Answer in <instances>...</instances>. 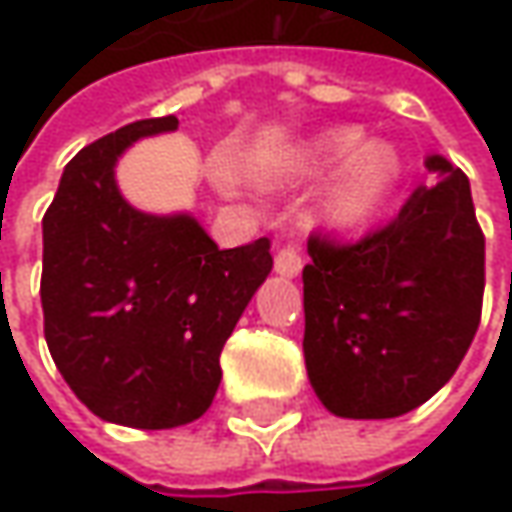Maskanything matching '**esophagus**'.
<instances>
[{"label":"esophagus","mask_w":512,"mask_h":512,"mask_svg":"<svg viewBox=\"0 0 512 512\" xmlns=\"http://www.w3.org/2000/svg\"><path fill=\"white\" fill-rule=\"evenodd\" d=\"M273 270H276L279 276H285V279H296V276L302 273V256H299V250H296V247H282V250L276 253Z\"/></svg>","instance_id":"obj_1"}]
</instances>
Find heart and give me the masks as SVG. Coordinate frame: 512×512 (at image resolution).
<instances>
[{
    "instance_id": "1",
    "label": "heart",
    "mask_w": 512,
    "mask_h": 512,
    "mask_svg": "<svg viewBox=\"0 0 512 512\" xmlns=\"http://www.w3.org/2000/svg\"><path fill=\"white\" fill-rule=\"evenodd\" d=\"M330 170V179L322 196V219L339 230L373 222L393 193L402 185V153L387 139H364L362 128L342 125L330 128L305 145H299L287 162L285 176L293 179H319Z\"/></svg>"
}]
</instances>
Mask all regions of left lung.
<instances>
[{"mask_svg":"<svg viewBox=\"0 0 512 512\" xmlns=\"http://www.w3.org/2000/svg\"><path fill=\"white\" fill-rule=\"evenodd\" d=\"M439 182L359 245L307 242L305 364L339 419H393L439 393L482 319L484 236L470 182L439 153Z\"/></svg>","mask_w":512,"mask_h":512,"instance_id":"1","label":"left lung"}]
</instances>
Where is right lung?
<instances>
[{
	"label": "right lung",
	"mask_w": 512,
	"mask_h": 512,
	"mask_svg": "<svg viewBox=\"0 0 512 512\" xmlns=\"http://www.w3.org/2000/svg\"><path fill=\"white\" fill-rule=\"evenodd\" d=\"M176 128V116L142 119L79 150L42 219L50 356L93 416L136 430L205 413L222 347L273 267L267 239L219 250L193 213L122 196L119 156Z\"/></svg>",
	"instance_id": "add662e5"
}]
</instances>
